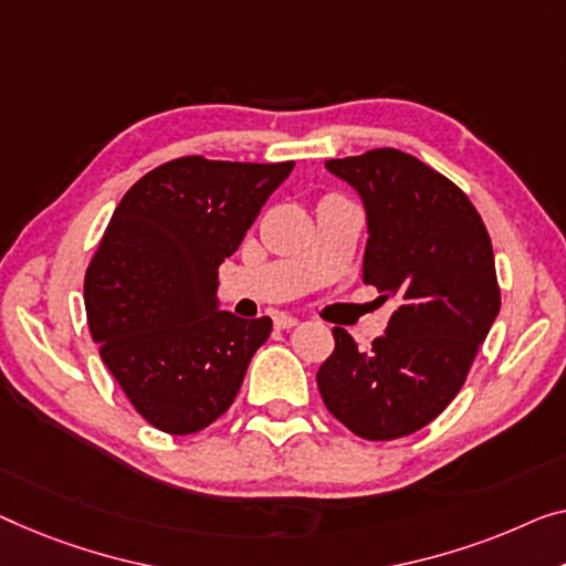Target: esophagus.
Returning a JSON list of instances; mask_svg holds the SVG:
<instances>
[{
    "mask_svg": "<svg viewBox=\"0 0 566 566\" xmlns=\"http://www.w3.org/2000/svg\"><path fill=\"white\" fill-rule=\"evenodd\" d=\"M297 323H300V319L292 317V315H276V317H274V327H276V331H290V327H294Z\"/></svg>",
    "mask_w": 566,
    "mask_h": 566,
    "instance_id": "esophagus-1",
    "label": "esophagus"
}]
</instances>
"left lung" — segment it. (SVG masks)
<instances>
[{"mask_svg":"<svg viewBox=\"0 0 566 566\" xmlns=\"http://www.w3.org/2000/svg\"><path fill=\"white\" fill-rule=\"evenodd\" d=\"M325 167L364 200V282L399 307L366 353L333 327L317 389L353 434L396 440L442 415L499 317L491 235L465 192L407 151L370 149Z\"/></svg>","mask_w":566,"mask_h":566,"instance_id":"obj_1","label":"left lung"}]
</instances>
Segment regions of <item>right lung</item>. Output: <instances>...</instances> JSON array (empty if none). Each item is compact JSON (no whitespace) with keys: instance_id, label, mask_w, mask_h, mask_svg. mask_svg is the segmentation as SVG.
<instances>
[{"instance_id":"1","label":"right lung","mask_w":566,"mask_h":566,"mask_svg":"<svg viewBox=\"0 0 566 566\" xmlns=\"http://www.w3.org/2000/svg\"><path fill=\"white\" fill-rule=\"evenodd\" d=\"M292 167L180 157L116 206L83 297L101 358L151 427L192 434L216 421L272 333L269 317L218 310V266Z\"/></svg>"}]
</instances>
